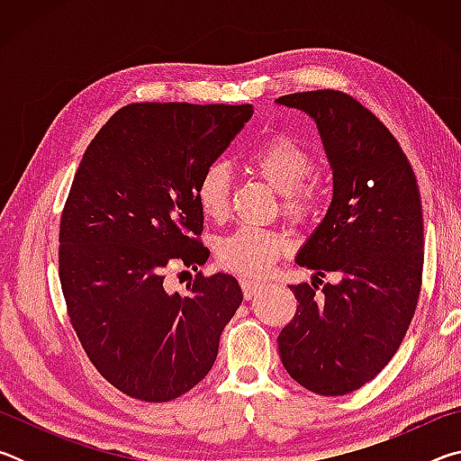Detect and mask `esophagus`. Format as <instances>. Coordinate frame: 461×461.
Listing matches in <instances>:
<instances>
[{"mask_svg": "<svg viewBox=\"0 0 461 461\" xmlns=\"http://www.w3.org/2000/svg\"><path fill=\"white\" fill-rule=\"evenodd\" d=\"M240 286H241V293H244L246 299H252V296L262 288V283H258V280H252V278H240Z\"/></svg>", "mask_w": 461, "mask_h": 461, "instance_id": "esophagus-1", "label": "esophagus"}]
</instances>
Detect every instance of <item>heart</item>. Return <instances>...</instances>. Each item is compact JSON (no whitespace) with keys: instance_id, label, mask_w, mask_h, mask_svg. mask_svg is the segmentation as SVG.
<instances>
[{"instance_id":"1","label":"heart","mask_w":461,"mask_h":461,"mask_svg":"<svg viewBox=\"0 0 461 461\" xmlns=\"http://www.w3.org/2000/svg\"><path fill=\"white\" fill-rule=\"evenodd\" d=\"M249 165L283 197L285 213L294 221L307 220L315 197L305 183L313 175V160L293 138L276 136L249 154ZM194 199L201 213L212 221L225 220L230 209V170L221 162L203 170L194 185ZM286 249V240L276 231L240 228L223 236L215 246L223 268L246 276H260L272 268Z\"/></svg>"}]
</instances>
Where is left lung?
<instances>
[{
    "label": "left lung",
    "mask_w": 461,
    "mask_h": 461,
    "mask_svg": "<svg viewBox=\"0 0 461 461\" xmlns=\"http://www.w3.org/2000/svg\"><path fill=\"white\" fill-rule=\"evenodd\" d=\"M278 105L315 122L333 175L321 223L296 264L335 285H291L296 313L278 335L280 360L311 393L339 396L396 354L423 276V209L402 148L376 115L341 91L291 93Z\"/></svg>",
    "instance_id": "obj_1"
}]
</instances>
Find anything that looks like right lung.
I'll use <instances>...</instances> for the list:
<instances>
[{
  "mask_svg": "<svg viewBox=\"0 0 461 461\" xmlns=\"http://www.w3.org/2000/svg\"><path fill=\"white\" fill-rule=\"evenodd\" d=\"M252 105L131 104L97 131L77 170L59 233L60 285L89 360L134 399L167 402L207 376L241 296L201 272L168 293L175 262L205 264L194 185Z\"/></svg>",
  "mask_w": 461,
  "mask_h": 461,
  "instance_id": "right-lung-1",
  "label": "right lung"
}]
</instances>
